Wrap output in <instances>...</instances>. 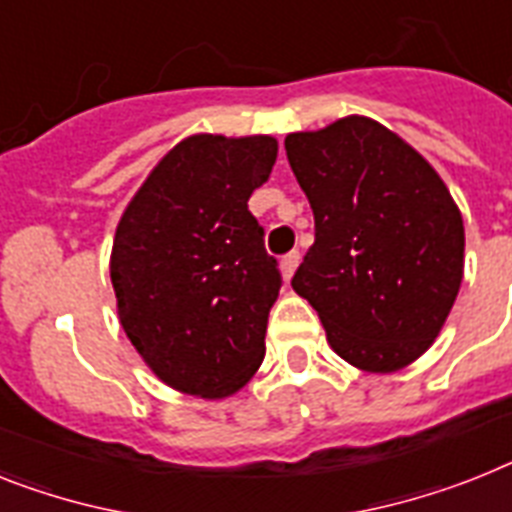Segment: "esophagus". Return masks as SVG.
Instances as JSON below:
<instances>
[{
	"label": "esophagus",
	"mask_w": 512,
	"mask_h": 512,
	"mask_svg": "<svg viewBox=\"0 0 512 512\" xmlns=\"http://www.w3.org/2000/svg\"><path fill=\"white\" fill-rule=\"evenodd\" d=\"M299 260H302V255H299L296 249H294V252H289V255H283L281 270H283V278H286V281L294 276V270H296V265H299Z\"/></svg>",
	"instance_id": "1"
}]
</instances>
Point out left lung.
<instances>
[{"label": "left lung", "mask_w": 512, "mask_h": 512, "mask_svg": "<svg viewBox=\"0 0 512 512\" xmlns=\"http://www.w3.org/2000/svg\"><path fill=\"white\" fill-rule=\"evenodd\" d=\"M315 216L291 278L341 359L393 372L440 333L463 278V218L437 171L367 117L286 137Z\"/></svg>", "instance_id": "8db88e82"}]
</instances>
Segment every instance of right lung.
<instances>
[{
  "label": "right lung",
  "mask_w": 512,
  "mask_h": 512,
  "mask_svg": "<svg viewBox=\"0 0 512 512\" xmlns=\"http://www.w3.org/2000/svg\"><path fill=\"white\" fill-rule=\"evenodd\" d=\"M273 137H187L124 210L111 249L119 320L166 385L223 398L255 375L281 289L249 213L273 171Z\"/></svg>",
  "instance_id": "right-lung-1"
}]
</instances>
